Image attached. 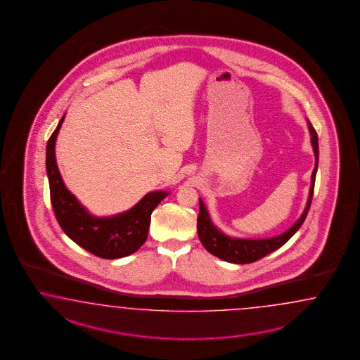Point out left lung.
Returning a JSON list of instances; mask_svg holds the SVG:
<instances>
[{
  "label": "left lung",
  "instance_id": "obj_1",
  "mask_svg": "<svg viewBox=\"0 0 360 360\" xmlns=\"http://www.w3.org/2000/svg\"><path fill=\"white\" fill-rule=\"evenodd\" d=\"M308 127H309V132H311V146H313V150L316 155V165H314L313 173H311L309 198H308L307 207L300 216V219L293 224L287 232H284L281 236L272 237V238H263V240L232 238V237L225 236L223 232H220L214 226L211 221V217L208 214L203 200L199 199V216H198L196 228H198L199 240H200V243H203L205 250H208L210 253L214 254V257L226 261V262L237 263V264L255 262L263 257H266L267 254L279 249L291 238L293 234L299 231V228L304 223L308 211H309V207H311L313 191H314V182H316V173H317V166H319V136L309 120H308Z\"/></svg>",
  "mask_w": 360,
  "mask_h": 360
}]
</instances>
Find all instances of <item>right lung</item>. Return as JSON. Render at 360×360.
<instances>
[{
    "instance_id": "obj_1",
    "label": "right lung",
    "mask_w": 360,
    "mask_h": 360,
    "mask_svg": "<svg viewBox=\"0 0 360 360\" xmlns=\"http://www.w3.org/2000/svg\"><path fill=\"white\" fill-rule=\"evenodd\" d=\"M64 117L49 137L46 152L51 202L58 225L70 240L99 258L117 259L135 253L146 241L150 214L167 193L152 191L131 210L111 217L89 214L65 187L56 165L55 143Z\"/></svg>"
}]
</instances>
